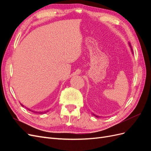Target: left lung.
I'll use <instances>...</instances> for the list:
<instances>
[{
  "label": "left lung",
  "instance_id": "8db88e82",
  "mask_svg": "<svg viewBox=\"0 0 151 151\" xmlns=\"http://www.w3.org/2000/svg\"><path fill=\"white\" fill-rule=\"evenodd\" d=\"M129 46H130V49H131V50H132V53H133V50H132V47H131V45H130V43L129 42ZM92 114H93V116H96V117H97V118H99L100 116H98V115H95L94 113H92Z\"/></svg>",
  "mask_w": 151,
  "mask_h": 151
}]
</instances>
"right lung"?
I'll list each match as a JSON object with an SVG mask.
<instances>
[{
  "label": "right lung",
  "mask_w": 151,
  "mask_h": 151,
  "mask_svg": "<svg viewBox=\"0 0 151 151\" xmlns=\"http://www.w3.org/2000/svg\"><path fill=\"white\" fill-rule=\"evenodd\" d=\"M21 104V106H23L24 107V105L23 104H22L21 103H20ZM25 107V106H24ZM27 109H28L29 111H32V112H33V113H39V114H43V113H47V112H48V111H49V109L48 110H47V111H34V110H32V109H30L29 108H26V107H25Z\"/></svg>",
  "instance_id": "obj_1"
}]
</instances>
